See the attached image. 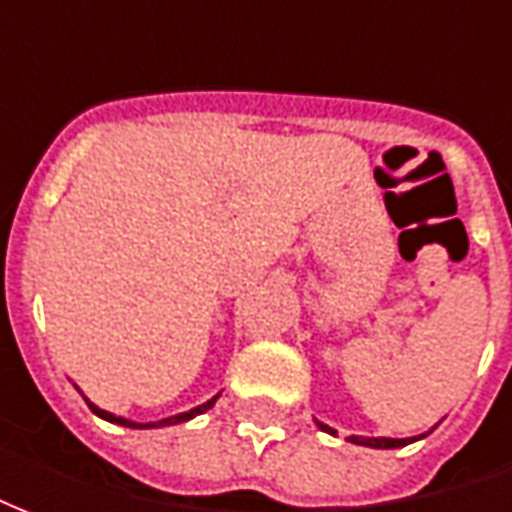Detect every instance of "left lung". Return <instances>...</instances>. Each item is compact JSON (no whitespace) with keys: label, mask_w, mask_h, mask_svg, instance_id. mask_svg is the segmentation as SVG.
<instances>
[{"label":"left lung","mask_w":512,"mask_h":512,"mask_svg":"<svg viewBox=\"0 0 512 512\" xmlns=\"http://www.w3.org/2000/svg\"><path fill=\"white\" fill-rule=\"evenodd\" d=\"M315 425L323 430V433H329V436H337V430L329 428V425H323V422H318L315 419ZM433 430V428H430ZM428 430V433H430ZM428 433H419V436H411V439H386V436H348V441L351 444H362V447H373V450H397V447H406V444H411V441H419L425 439Z\"/></svg>","instance_id":"1"}]
</instances>
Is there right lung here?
Wrapping results in <instances>:
<instances>
[{
	"instance_id": "1",
	"label": "right lung",
	"mask_w": 512,
	"mask_h": 512,
	"mask_svg": "<svg viewBox=\"0 0 512 512\" xmlns=\"http://www.w3.org/2000/svg\"><path fill=\"white\" fill-rule=\"evenodd\" d=\"M87 400V397H84ZM219 400V395H213L211 400H205L202 406L197 408H189V411H183V414H175V417H167V419H158V422H134V419H126V417H117L112 411H104V408H98L93 400H87V406L93 411L95 417L106 419V422H115V425H123V428H134V430H147V428H169V425H178V422H189L194 419L197 414H205L208 408H213V403Z\"/></svg>"
}]
</instances>
